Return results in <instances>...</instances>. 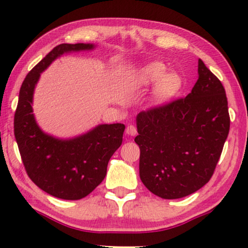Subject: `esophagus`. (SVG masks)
Wrapping results in <instances>:
<instances>
[{
    "label": "esophagus",
    "mask_w": 248,
    "mask_h": 248,
    "mask_svg": "<svg viewBox=\"0 0 248 248\" xmlns=\"http://www.w3.org/2000/svg\"><path fill=\"white\" fill-rule=\"evenodd\" d=\"M126 133L128 135H131V137H134V135H137V127L134 126V125H128L126 127Z\"/></svg>",
    "instance_id": "esophagus-1"
}]
</instances>
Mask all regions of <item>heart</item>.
I'll list each match as a JSON object with an SVG mask.
<instances>
[{"instance_id":"b5f03b06","label":"heart","mask_w":248,"mask_h":248,"mask_svg":"<svg viewBox=\"0 0 248 248\" xmlns=\"http://www.w3.org/2000/svg\"><path fill=\"white\" fill-rule=\"evenodd\" d=\"M167 66L160 62H151L132 71L126 78L128 89L141 91L154 86V98L157 103H165L179 93L182 78L177 73L168 72Z\"/></svg>"}]
</instances>
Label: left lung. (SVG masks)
I'll return each mask as SVG.
<instances>
[{
	"mask_svg": "<svg viewBox=\"0 0 248 248\" xmlns=\"http://www.w3.org/2000/svg\"><path fill=\"white\" fill-rule=\"evenodd\" d=\"M199 79L185 98L137 116L140 178L159 198L181 199L210 181L230 127L220 80L199 60Z\"/></svg>",
	"mask_w": 248,
	"mask_h": 248,
	"instance_id": "1",
	"label": "left lung"
}]
</instances>
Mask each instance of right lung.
I'll list each match as a JSON object with an SVG mask.
<instances>
[{
    "instance_id": "1",
    "label": "right lung",
    "mask_w": 248,
    "mask_h": 248,
    "mask_svg": "<svg viewBox=\"0 0 248 248\" xmlns=\"http://www.w3.org/2000/svg\"><path fill=\"white\" fill-rule=\"evenodd\" d=\"M93 44H61L28 73L20 88L15 114V137L26 171L44 192L62 200L90 194L107 172V165L123 141L125 125L100 124L78 137L60 139L45 133L32 113L36 84L43 73L64 54L93 50Z\"/></svg>"
}]
</instances>
